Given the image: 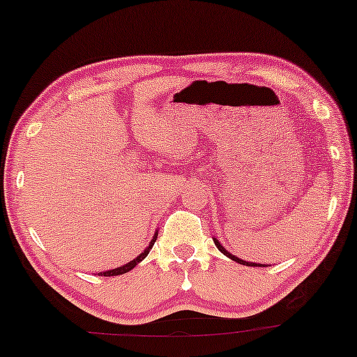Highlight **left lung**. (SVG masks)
Instances as JSON below:
<instances>
[{"mask_svg": "<svg viewBox=\"0 0 357 357\" xmlns=\"http://www.w3.org/2000/svg\"><path fill=\"white\" fill-rule=\"evenodd\" d=\"M213 241H214V244H216V248L220 249V251L222 252V255L225 256H227L229 257V259H233V261H236V263H239V264H243V266H252V268H259V266H263V264H259V263H249V261H244V259H241V257H238V256H234V255H231L229 251H227V249L222 246V244L218 241L216 238H213ZM264 268V266H263Z\"/></svg>", "mask_w": 357, "mask_h": 357, "instance_id": "8db88e82", "label": "left lung"}]
</instances>
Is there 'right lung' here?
Wrapping results in <instances>:
<instances>
[{
    "instance_id": "add662e5",
    "label": "right lung",
    "mask_w": 357,
    "mask_h": 357,
    "mask_svg": "<svg viewBox=\"0 0 357 357\" xmlns=\"http://www.w3.org/2000/svg\"><path fill=\"white\" fill-rule=\"evenodd\" d=\"M156 238H158V233H154V236H153V239H151V243H149V246L144 249L143 252H141L139 256H136L135 259L132 261H130V263H126V264H123V266H119V268H114V269H109V271H102V273H98V276H119V274H124V273H130L132 268H136V264H139L141 261L144 259L146 256L149 255V249L153 248V244H154V241H156Z\"/></svg>"
}]
</instances>
